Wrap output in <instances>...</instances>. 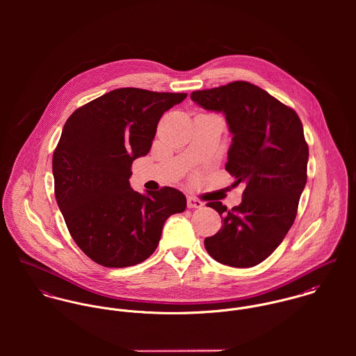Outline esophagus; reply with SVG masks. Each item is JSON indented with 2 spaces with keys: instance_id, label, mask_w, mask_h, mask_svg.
Listing matches in <instances>:
<instances>
[{
  "instance_id": "obj_1",
  "label": "esophagus",
  "mask_w": 356,
  "mask_h": 356,
  "mask_svg": "<svg viewBox=\"0 0 356 356\" xmlns=\"http://www.w3.org/2000/svg\"><path fill=\"white\" fill-rule=\"evenodd\" d=\"M203 202L195 199V197H188V208H202Z\"/></svg>"
}]
</instances>
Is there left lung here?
<instances>
[{
  "label": "left lung",
  "mask_w": 356,
  "mask_h": 356,
  "mask_svg": "<svg viewBox=\"0 0 356 356\" xmlns=\"http://www.w3.org/2000/svg\"><path fill=\"white\" fill-rule=\"evenodd\" d=\"M191 99L225 115L233 136L225 168L234 186L245 185L243 202L232 209L207 204L223 225L204 247L222 264L252 267L275 251L295 222L307 182L303 124L292 108L244 81L193 92Z\"/></svg>",
  "instance_id": "1"
}]
</instances>
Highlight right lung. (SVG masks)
<instances>
[{"label": "right lung", "mask_w": 356, "mask_h": 356, "mask_svg": "<svg viewBox=\"0 0 356 356\" xmlns=\"http://www.w3.org/2000/svg\"><path fill=\"white\" fill-rule=\"evenodd\" d=\"M185 93L112 90L78 108L53 153L54 196L76 245L104 267H129L157 248L164 222L184 212L182 192L131 189V164L152 147L163 113Z\"/></svg>", "instance_id": "add662e5"}]
</instances>
